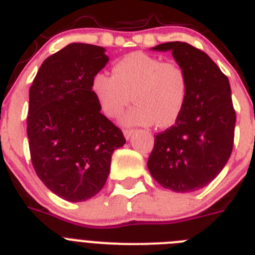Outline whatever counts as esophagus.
I'll list each match as a JSON object with an SVG mask.
<instances>
[{"instance_id":"obj_1","label":"esophagus","mask_w":255,"mask_h":255,"mask_svg":"<svg viewBox=\"0 0 255 255\" xmlns=\"http://www.w3.org/2000/svg\"><path fill=\"white\" fill-rule=\"evenodd\" d=\"M134 134V130L132 129H126L124 130V136H125L126 139H130L131 138V135Z\"/></svg>"}]
</instances>
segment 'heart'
Segmentation results:
<instances>
[{
	"label": "heart",
	"mask_w": 255,
	"mask_h": 255,
	"mask_svg": "<svg viewBox=\"0 0 255 255\" xmlns=\"http://www.w3.org/2000/svg\"><path fill=\"white\" fill-rule=\"evenodd\" d=\"M92 92L106 116H119L132 97L136 103L121 119L125 125L157 123L166 128L179 119L184 108L188 78L177 64L131 52L114 65L112 75L97 73L92 79Z\"/></svg>",
	"instance_id": "b5f03b06"
}]
</instances>
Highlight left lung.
Instances as JSON below:
<instances>
[{"label":"left lung","mask_w":255,"mask_h":255,"mask_svg":"<svg viewBox=\"0 0 255 255\" xmlns=\"http://www.w3.org/2000/svg\"><path fill=\"white\" fill-rule=\"evenodd\" d=\"M152 51H171L188 78V96L179 119L154 135L148 170L176 193L208 185L229 161L236 115L229 79L203 51L185 42H167Z\"/></svg>","instance_id":"left-lung-1"}]
</instances>
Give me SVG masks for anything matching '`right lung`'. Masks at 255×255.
<instances>
[{"instance_id":"add662e5","label":"right lung","mask_w":255,"mask_h":255,"mask_svg":"<svg viewBox=\"0 0 255 255\" xmlns=\"http://www.w3.org/2000/svg\"><path fill=\"white\" fill-rule=\"evenodd\" d=\"M105 52L93 44H67L44 60L29 89L31 163L44 185L69 202L100 193L112 153L126 143L92 92V79L108 62Z\"/></svg>"}]
</instances>
